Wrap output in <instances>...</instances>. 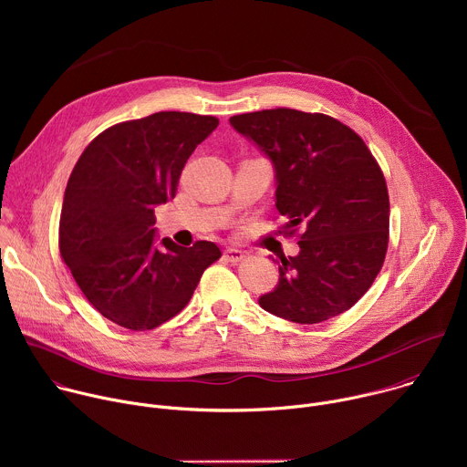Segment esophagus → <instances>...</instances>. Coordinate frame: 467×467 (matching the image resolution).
<instances>
[{"mask_svg":"<svg viewBox=\"0 0 467 467\" xmlns=\"http://www.w3.org/2000/svg\"><path fill=\"white\" fill-rule=\"evenodd\" d=\"M223 256H225V260L236 264V262H240V260L244 258V251H242V249H236V247H227V249L223 251Z\"/></svg>","mask_w":467,"mask_h":467,"instance_id":"esophagus-1","label":"esophagus"}]
</instances>
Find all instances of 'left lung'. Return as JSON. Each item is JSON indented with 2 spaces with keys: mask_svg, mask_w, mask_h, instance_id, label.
<instances>
[{
  "mask_svg": "<svg viewBox=\"0 0 467 467\" xmlns=\"http://www.w3.org/2000/svg\"><path fill=\"white\" fill-rule=\"evenodd\" d=\"M229 123L274 164L275 207L299 229L279 285L258 305L294 323L349 310L373 285L388 247L389 199L364 140L342 121L294 109L238 114Z\"/></svg>",
  "mask_w": 467,
  "mask_h": 467,
  "instance_id": "8db88e82",
  "label": "left lung"
}]
</instances>
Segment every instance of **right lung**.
Wrapping results in <instances>:
<instances>
[{
	"label": "right lung",
	"instance_id": "obj_1",
	"mask_svg": "<svg viewBox=\"0 0 467 467\" xmlns=\"http://www.w3.org/2000/svg\"><path fill=\"white\" fill-rule=\"evenodd\" d=\"M218 118L155 112L109 127L79 157L64 192L58 249L78 286L107 319L150 330L179 314L222 256L214 242L157 240L155 207Z\"/></svg>",
	"mask_w": 467,
	"mask_h": 467
}]
</instances>
